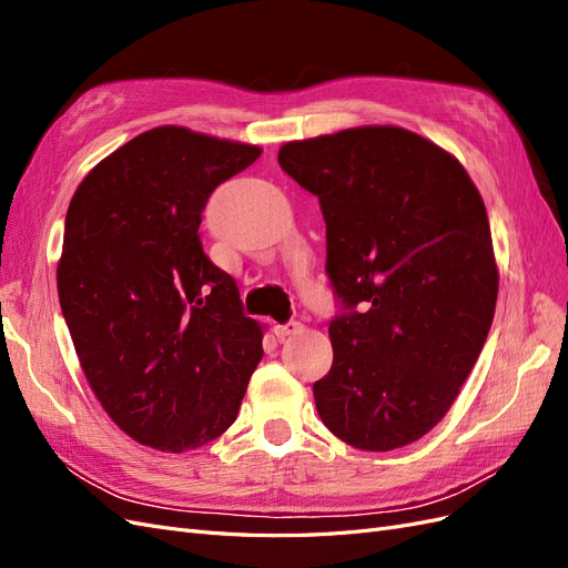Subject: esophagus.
<instances>
[{
  "instance_id": "34e87169",
  "label": "esophagus",
  "mask_w": 568,
  "mask_h": 568,
  "mask_svg": "<svg viewBox=\"0 0 568 568\" xmlns=\"http://www.w3.org/2000/svg\"><path fill=\"white\" fill-rule=\"evenodd\" d=\"M301 322H296V320H288V322H284V324H274V334H277L280 338H286V336H291V334H296V332H301Z\"/></svg>"
}]
</instances>
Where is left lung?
Returning <instances> with one entry per match:
<instances>
[{
	"instance_id": "8db88e82",
	"label": "left lung",
	"mask_w": 568,
	"mask_h": 568,
	"mask_svg": "<svg viewBox=\"0 0 568 568\" xmlns=\"http://www.w3.org/2000/svg\"><path fill=\"white\" fill-rule=\"evenodd\" d=\"M320 199L341 305L315 382L324 426L357 450L419 440L445 417L490 332L497 265L484 199L455 156L390 125L280 149Z\"/></svg>"
}]
</instances>
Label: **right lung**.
<instances>
[{
  "label": "right lung",
  "mask_w": 568,
  "mask_h": 568,
  "mask_svg": "<svg viewBox=\"0 0 568 568\" xmlns=\"http://www.w3.org/2000/svg\"><path fill=\"white\" fill-rule=\"evenodd\" d=\"M261 149L153 128L84 178L65 213L61 313L84 376L128 436L196 450L236 419L263 332L201 244L215 186Z\"/></svg>",
  "instance_id": "right-lung-1"
}]
</instances>
